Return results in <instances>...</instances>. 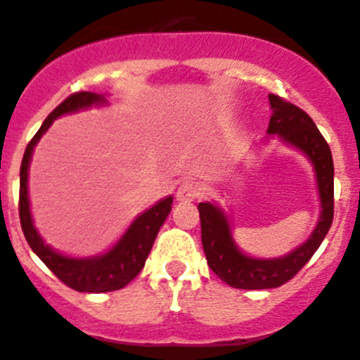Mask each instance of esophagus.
<instances>
[{
    "mask_svg": "<svg viewBox=\"0 0 360 360\" xmlns=\"http://www.w3.org/2000/svg\"><path fill=\"white\" fill-rule=\"evenodd\" d=\"M198 195H200V188L195 181H183L176 191L177 202L181 203L195 202V200L198 198Z\"/></svg>",
    "mask_w": 360,
    "mask_h": 360,
    "instance_id": "1",
    "label": "esophagus"
}]
</instances>
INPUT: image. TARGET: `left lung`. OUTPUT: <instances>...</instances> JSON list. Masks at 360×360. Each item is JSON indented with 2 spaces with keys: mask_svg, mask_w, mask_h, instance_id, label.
Returning <instances> with one entry per match:
<instances>
[{
  "mask_svg": "<svg viewBox=\"0 0 360 360\" xmlns=\"http://www.w3.org/2000/svg\"><path fill=\"white\" fill-rule=\"evenodd\" d=\"M271 120L267 134L278 136L285 145L297 148L309 158L316 174L321 215L312 233L300 247L276 259H259L240 250L233 238L228 215L217 203H198L202 221V245L207 264L224 283L240 290L278 288L290 281L321 247L333 222L335 167L331 150L314 120L302 108L269 94Z\"/></svg>",
  "mask_w": 360,
  "mask_h": 360,
  "instance_id": "left-lung-1",
  "label": "left lung"
}]
</instances>
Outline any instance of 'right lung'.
Wrapping results in <instances>:
<instances>
[{
    "instance_id": "obj_1",
    "label": "right lung",
    "mask_w": 360,
    "mask_h": 360,
    "mask_svg": "<svg viewBox=\"0 0 360 360\" xmlns=\"http://www.w3.org/2000/svg\"><path fill=\"white\" fill-rule=\"evenodd\" d=\"M103 105H107L105 94L89 93V91L70 94L46 117L36 136L30 139L20 165L18 214H20V224L25 240H27L32 252L50 267V271L60 281L65 283L72 290L82 291V293H107V291H115L129 285L145 267L155 238L167 219L174 200L172 196H165L164 200L155 203L151 209L139 214L131 222L126 233L120 236V240L101 255L82 257V259L81 257H69L44 243V240L34 226L27 190L29 165L34 146L43 138L44 132L50 129L53 120L58 119V117L88 110L91 107H103Z\"/></svg>"
}]
</instances>
